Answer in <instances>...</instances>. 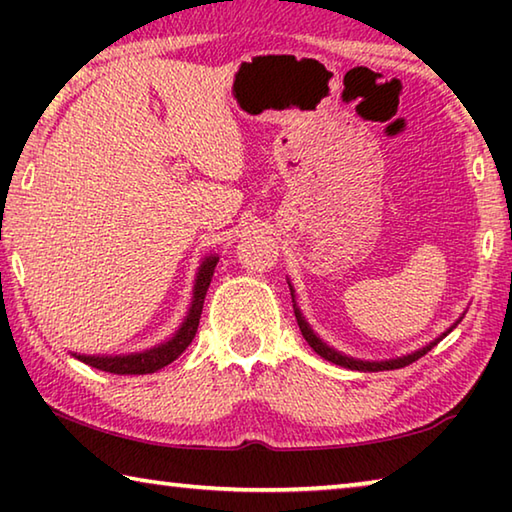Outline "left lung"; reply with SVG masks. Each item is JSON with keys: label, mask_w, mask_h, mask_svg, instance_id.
I'll return each instance as SVG.
<instances>
[{"label": "left lung", "mask_w": 512, "mask_h": 512, "mask_svg": "<svg viewBox=\"0 0 512 512\" xmlns=\"http://www.w3.org/2000/svg\"><path fill=\"white\" fill-rule=\"evenodd\" d=\"M214 266H216V257H207L201 264V268H198L192 307H189L185 323L180 325L178 332L173 334L167 343H160L158 348L133 352V354H76L74 352V357L97 370L112 372V375H149V372L169 366L171 361H176L180 354L187 350V345L194 339L198 318H201V311H203L205 293H207V287H210L212 275H214ZM300 332H302V336H305V341L311 345V348H314L316 345L314 329H311L309 325H300Z\"/></svg>", "instance_id": "1"}]
</instances>
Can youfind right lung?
I'll list each match as a JSON object with an SVG mask.
<instances>
[{
  "instance_id": "add662e5",
  "label": "right lung",
  "mask_w": 512,
  "mask_h": 512,
  "mask_svg": "<svg viewBox=\"0 0 512 512\" xmlns=\"http://www.w3.org/2000/svg\"><path fill=\"white\" fill-rule=\"evenodd\" d=\"M291 296H293V289H291ZM293 302H296V296H293ZM293 311H296V318H298V325H309L305 318H302V314H300V309H298V305H293ZM440 341V339H438ZM431 345H436V343H431ZM431 345H427V348H422V350H418V352H413V354H409V357H402V359H393V361H386V363H361V361H352V359H348V357H343V354H339L336 350H332V348H327V343H323L316 336V345H314V350L320 354V357H325L327 361H332V363H336V366H343V368H350V370H361V372H366V370H395V368H404V366H409V363H413V361H418L422 354H427L429 350H431Z\"/></svg>"
}]
</instances>
